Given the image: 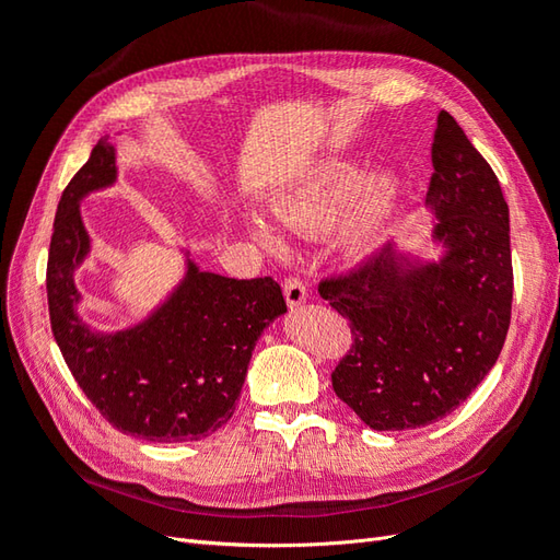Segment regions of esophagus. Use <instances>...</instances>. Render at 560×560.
<instances>
[{"instance_id":"34e87169","label":"esophagus","mask_w":560,"mask_h":560,"mask_svg":"<svg viewBox=\"0 0 560 560\" xmlns=\"http://www.w3.org/2000/svg\"><path fill=\"white\" fill-rule=\"evenodd\" d=\"M282 290H284V299H287V303H290V308H299L301 303L308 299L306 287H303V282H301L299 278H284Z\"/></svg>"}]
</instances>
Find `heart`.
<instances>
[{
  "mask_svg": "<svg viewBox=\"0 0 560 560\" xmlns=\"http://www.w3.org/2000/svg\"><path fill=\"white\" fill-rule=\"evenodd\" d=\"M364 175L366 161L348 156L327 159L273 196L270 212L284 229L294 233H317L336 222L350 196L360 188L343 214L341 235L352 252L366 254L385 241L404 189V179L393 167H383L363 185ZM249 231L254 241L266 249L280 247V235L266 219L254 214L249 219Z\"/></svg>",
  "mask_w": 560,
  "mask_h": 560,
  "instance_id": "heart-1",
  "label": "heart"
}]
</instances>
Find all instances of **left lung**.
I'll list each match as a JSON object with an SVG mask.
<instances>
[{
    "label": "left lung",
    "mask_w": 560,
    "mask_h": 560,
    "mask_svg": "<svg viewBox=\"0 0 560 560\" xmlns=\"http://www.w3.org/2000/svg\"><path fill=\"white\" fill-rule=\"evenodd\" d=\"M432 167L425 206L442 257L387 245L317 287L352 331L334 393L378 432L416 430L455 411L495 366L512 319L510 208L448 112L436 118Z\"/></svg>",
    "instance_id": "1"
}]
</instances>
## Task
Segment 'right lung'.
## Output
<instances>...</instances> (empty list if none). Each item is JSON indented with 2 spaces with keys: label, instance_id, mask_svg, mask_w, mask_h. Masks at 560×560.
<instances>
[{
  "label": "right lung",
  "instance_id": "1",
  "mask_svg": "<svg viewBox=\"0 0 560 560\" xmlns=\"http://www.w3.org/2000/svg\"><path fill=\"white\" fill-rule=\"evenodd\" d=\"M116 175V147L103 138L62 191L46 268L50 329L83 395L116 430L144 442H198L233 416L252 350L287 303L273 278L217 276L186 252L184 278L142 322L91 329L74 282L91 252L81 200Z\"/></svg>",
  "mask_w": 560,
  "mask_h": 560
}]
</instances>
